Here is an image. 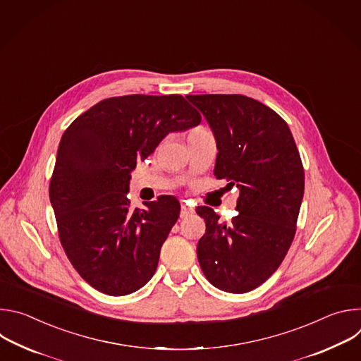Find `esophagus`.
I'll return each instance as SVG.
<instances>
[{"instance_id": "1", "label": "esophagus", "mask_w": 361, "mask_h": 361, "mask_svg": "<svg viewBox=\"0 0 361 361\" xmlns=\"http://www.w3.org/2000/svg\"><path fill=\"white\" fill-rule=\"evenodd\" d=\"M192 214H194V210H192V209L187 207L185 204L181 205V212H180V217H181V219H187V217H190V216H192Z\"/></svg>"}]
</instances>
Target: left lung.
I'll use <instances>...</instances> for the list:
<instances>
[{
  "mask_svg": "<svg viewBox=\"0 0 361 361\" xmlns=\"http://www.w3.org/2000/svg\"><path fill=\"white\" fill-rule=\"evenodd\" d=\"M187 99L213 130L214 176L240 188L238 214L230 223L205 205L197 209L205 221L198 263L214 287L247 293L279 269L293 243L304 194L300 154L287 123L260 101L240 94Z\"/></svg>",
  "mask_w": 361,
  "mask_h": 361,
  "instance_id": "obj_1",
  "label": "left lung"
}]
</instances>
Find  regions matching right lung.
Returning <instances> with one entry per match:
<instances>
[{"label":"right lung","instance_id":"obj_1","mask_svg":"<svg viewBox=\"0 0 361 361\" xmlns=\"http://www.w3.org/2000/svg\"><path fill=\"white\" fill-rule=\"evenodd\" d=\"M200 121L178 94H133L97 102L64 131L49 201L68 260L95 290L127 295L156 273L180 202L161 195L144 202L145 210H131V171L169 133Z\"/></svg>","mask_w":361,"mask_h":361}]
</instances>
